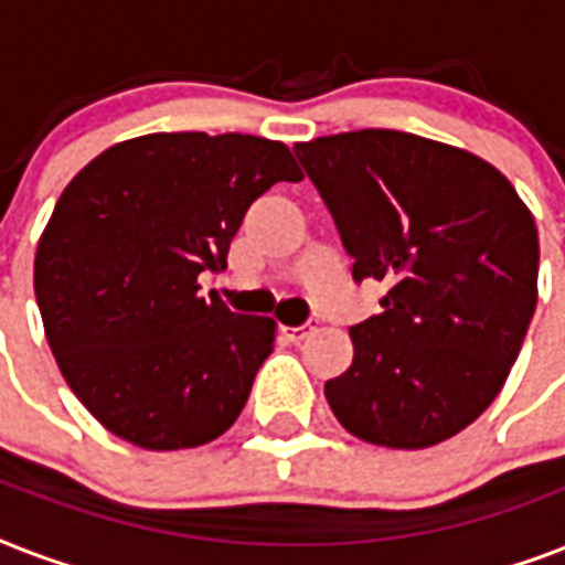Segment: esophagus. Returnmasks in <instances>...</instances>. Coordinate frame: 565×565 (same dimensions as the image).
Returning <instances> with one entry per match:
<instances>
[{
    "label": "esophagus",
    "instance_id": "esophagus-1",
    "mask_svg": "<svg viewBox=\"0 0 565 565\" xmlns=\"http://www.w3.org/2000/svg\"><path fill=\"white\" fill-rule=\"evenodd\" d=\"M310 331H313V328H310V326H299V328L284 326L281 328V337H284V340H290V343H301V340H305V337H308Z\"/></svg>",
    "mask_w": 565,
    "mask_h": 565
}]
</instances>
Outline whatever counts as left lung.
<instances>
[{
  "label": "left lung",
  "instance_id": "obj_1",
  "mask_svg": "<svg viewBox=\"0 0 565 565\" xmlns=\"http://www.w3.org/2000/svg\"><path fill=\"white\" fill-rule=\"evenodd\" d=\"M354 257L386 284L381 313L349 331L352 366L326 384L349 434L428 448L501 393L536 308L540 239L516 188L478 154L363 128L296 143Z\"/></svg>",
  "mask_w": 565,
  "mask_h": 565
}]
</instances>
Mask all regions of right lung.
<instances>
[{"label":"right lung","mask_w":565,"mask_h":565,"mask_svg":"<svg viewBox=\"0 0 565 565\" xmlns=\"http://www.w3.org/2000/svg\"><path fill=\"white\" fill-rule=\"evenodd\" d=\"M290 149L252 135H143L64 188L34 255L43 331L78 402L146 451L234 425L275 343V319L231 313L220 273L248 204L301 181Z\"/></svg>","instance_id":"add662e5"}]
</instances>
